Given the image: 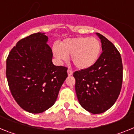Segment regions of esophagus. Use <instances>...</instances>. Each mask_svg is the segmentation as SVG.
<instances>
[{
    "instance_id": "obj_1",
    "label": "esophagus",
    "mask_w": 134,
    "mask_h": 134,
    "mask_svg": "<svg viewBox=\"0 0 134 134\" xmlns=\"http://www.w3.org/2000/svg\"><path fill=\"white\" fill-rule=\"evenodd\" d=\"M67 72H68V76H72V74H73L72 70H70V69H68V71H67Z\"/></svg>"
}]
</instances>
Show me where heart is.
I'll list each match as a JSON object with an SVG mask.
<instances>
[{"instance_id":"1","label":"heart","mask_w":134,"mask_h":134,"mask_svg":"<svg viewBox=\"0 0 134 134\" xmlns=\"http://www.w3.org/2000/svg\"><path fill=\"white\" fill-rule=\"evenodd\" d=\"M101 43L95 37L66 38L60 44L54 43L52 52L60 62L68 60L71 55L73 64L80 70L90 68L96 62L101 52Z\"/></svg>"}]
</instances>
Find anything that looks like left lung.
<instances>
[{
  "mask_svg": "<svg viewBox=\"0 0 134 134\" xmlns=\"http://www.w3.org/2000/svg\"><path fill=\"white\" fill-rule=\"evenodd\" d=\"M96 34L101 40L102 53L91 67L75 72L73 76L81 106L90 113L100 114L109 109L119 96L123 64L114 44L102 34Z\"/></svg>",
  "mask_w": 134,
  "mask_h": 134,
  "instance_id": "1",
  "label": "left lung"
}]
</instances>
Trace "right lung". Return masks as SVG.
I'll return each instance as SVG.
<instances>
[{
    "label": "right lung",
    "mask_w": 134,
    "mask_h": 134,
    "mask_svg": "<svg viewBox=\"0 0 134 134\" xmlns=\"http://www.w3.org/2000/svg\"><path fill=\"white\" fill-rule=\"evenodd\" d=\"M48 37L38 32L22 38L7 59L6 76L13 97L21 108L41 113L54 104L68 76L64 66H55Z\"/></svg>",
    "instance_id": "add662e5"
}]
</instances>
